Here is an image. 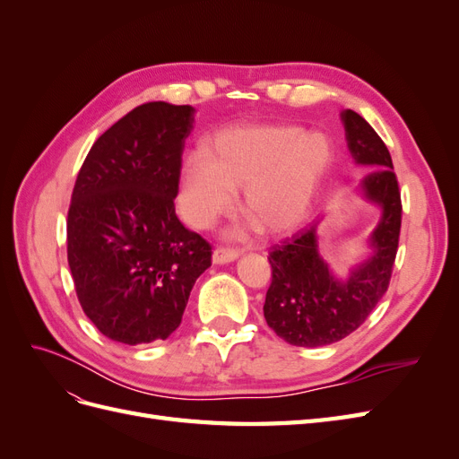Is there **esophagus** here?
Instances as JSON below:
<instances>
[{
	"label": "esophagus",
	"mask_w": 459,
	"mask_h": 459,
	"mask_svg": "<svg viewBox=\"0 0 459 459\" xmlns=\"http://www.w3.org/2000/svg\"><path fill=\"white\" fill-rule=\"evenodd\" d=\"M239 256V251H235V248H228V247H218L214 255H212V262L214 264H226L231 262Z\"/></svg>",
	"instance_id": "obj_1"
}]
</instances>
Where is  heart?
<instances>
[{"label":"heart","instance_id":"heart-1","mask_svg":"<svg viewBox=\"0 0 459 459\" xmlns=\"http://www.w3.org/2000/svg\"><path fill=\"white\" fill-rule=\"evenodd\" d=\"M331 160L322 134L299 126L228 128L208 149L182 162L179 212L195 228H208L228 214L235 189L243 208L268 233H285L307 216L316 187Z\"/></svg>","mask_w":459,"mask_h":459}]
</instances>
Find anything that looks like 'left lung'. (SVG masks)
I'll use <instances>...</instances> for the list:
<instances>
[{
  "instance_id": "left-lung-1",
  "label": "left lung",
  "mask_w": 459,
  "mask_h": 459,
  "mask_svg": "<svg viewBox=\"0 0 459 459\" xmlns=\"http://www.w3.org/2000/svg\"><path fill=\"white\" fill-rule=\"evenodd\" d=\"M341 118L354 160L375 166L362 187L368 199L381 204L383 216L371 235L373 256L349 281L335 280L319 258L316 226L272 247L264 317L281 339L307 349L337 342L366 322L391 283L400 239L402 199L391 152L354 110H342Z\"/></svg>"
}]
</instances>
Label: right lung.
I'll use <instances>...</instances> for the list:
<instances>
[{"instance_id": "add662e5", "label": "right lung", "mask_w": 459, "mask_h": 459, "mask_svg": "<svg viewBox=\"0 0 459 459\" xmlns=\"http://www.w3.org/2000/svg\"><path fill=\"white\" fill-rule=\"evenodd\" d=\"M193 107H135L97 137L66 216L76 297L105 337L122 344L169 339L212 247L176 216Z\"/></svg>"}]
</instances>
